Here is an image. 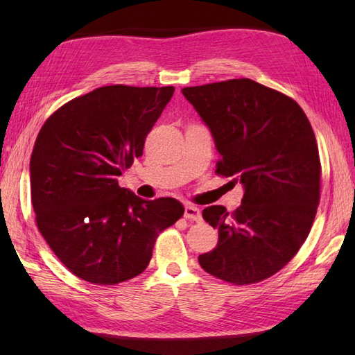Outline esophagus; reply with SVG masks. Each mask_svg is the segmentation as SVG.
Masks as SVG:
<instances>
[{"label": "esophagus", "mask_w": 355, "mask_h": 355, "mask_svg": "<svg viewBox=\"0 0 355 355\" xmlns=\"http://www.w3.org/2000/svg\"><path fill=\"white\" fill-rule=\"evenodd\" d=\"M184 218L186 220H192V221H201V210L197 206L186 205L184 206Z\"/></svg>", "instance_id": "obj_1"}]
</instances>
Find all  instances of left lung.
<instances>
[{
  "mask_svg": "<svg viewBox=\"0 0 355 355\" xmlns=\"http://www.w3.org/2000/svg\"><path fill=\"white\" fill-rule=\"evenodd\" d=\"M212 134L216 172L244 187L241 206L202 210L218 244L198 256L207 273L236 285L284 268L311 230L320 198V160L302 108L252 79L182 89Z\"/></svg>",
  "mask_w": 355,
  "mask_h": 355,
  "instance_id": "8db88e82",
  "label": "left lung"
}]
</instances>
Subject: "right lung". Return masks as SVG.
<instances>
[{
    "label": "right lung",
    "instance_id": "obj_1",
    "mask_svg": "<svg viewBox=\"0 0 355 355\" xmlns=\"http://www.w3.org/2000/svg\"><path fill=\"white\" fill-rule=\"evenodd\" d=\"M173 89L96 88L59 108L37 134L30 158L37 229L87 282L116 285L140 275L158 233L184 214L175 198L143 200L117 182L141 157Z\"/></svg>",
    "mask_w": 355,
    "mask_h": 355
}]
</instances>
